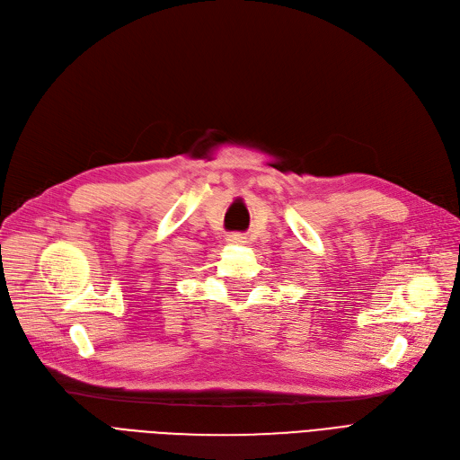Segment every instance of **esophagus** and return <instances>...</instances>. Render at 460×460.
<instances>
[{
	"instance_id": "obj_1",
	"label": "esophagus",
	"mask_w": 460,
	"mask_h": 460,
	"mask_svg": "<svg viewBox=\"0 0 460 460\" xmlns=\"http://www.w3.org/2000/svg\"><path fill=\"white\" fill-rule=\"evenodd\" d=\"M227 243L229 244H244L246 243V236L243 233H231L227 236Z\"/></svg>"
}]
</instances>
